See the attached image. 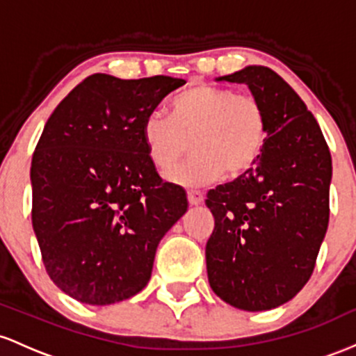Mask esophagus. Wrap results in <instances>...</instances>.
<instances>
[{"instance_id": "esophagus-1", "label": "esophagus", "mask_w": 356, "mask_h": 356, "mask_svg": "<svg viewBox=\"0 0 356 356\" xmlns=\"http://www.w3.org/2000/svg\"><path fill=\"white\" fill-rule=\"evenodd\" d=\"M188 202L190 205H202L203 203V193L198 190H188Z\"/></svg>"}]
</instances>
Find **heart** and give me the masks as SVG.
Instances as JSON below:
<instances>
[{
  "label": "heart",
  "instance_id": "1",
  "mask_svg": "<svg viewBox=\"0 0 356 356\" xmlns=\"http://www.w3.org/2000/svg\"><path fill=\"white\" fill-rule=\"evenodd\" d=\"M141 134L147 156L165 173L178 165L193 143L195 156L170 179L202 186L225 171L230 178L247 173L264 151L267 121L252 95L200 83L173 99L170 115L147 114Z\"/></svg>",
  "mask_w": 356,
  "mask_h": 356
}]
</instances>
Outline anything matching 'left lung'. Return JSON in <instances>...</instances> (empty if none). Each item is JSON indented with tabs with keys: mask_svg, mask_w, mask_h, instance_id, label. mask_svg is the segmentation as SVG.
Instances as JSON below:
<instances>
[{
	"mask_svg": "<svg viewBox=\"0 0 356 356\" xmlns=\"http://www.w3.org/2000/svg\"><path fill=\"white\" fill-rule=\"evenodd\" d=\"M215 81L249 87L264 109L267 141L254 168L207 195L215 218L205 247L209 282L238 309H274L313 274L330 220L331 154L306 104L269 67Z\"/></svg>",
	"mask_w": 356,
	"mask_h": 356,
	"instance_id": "left-lung-1",
	"label": "left lung"
}]
</instances>
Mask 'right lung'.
I'll return each mask as SVG.
<instances>
[{
    "instance_id": "obj_1",
    "label": "right lung",
    "mask_w": 356,
    "mask_h": 356,
    "mask_svg": "<svg viewBox=\"0 0 356 356\" xmlns=\"http://www.w3.org/2000/svg\"><path fill=\"white\" fill-rule=\"evenodd\" d=\"M183 79L94 74L55 107L31 159V223L55 286L83 305L133 298L158 243L188 210L163 181L141 127Z\"/></svg>"
}]
</instances>
